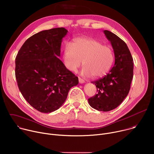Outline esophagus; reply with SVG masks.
<instances>
[{"instance_id": "esophagus-1", "label": "esophagus", "mask_w": 154, "mask_h": 154, "mask_svg": "<svg viewBox=\"0 0 154 154\" xmlns=\"http://www.w3.org/2000/svg\"><path fill=\"white\" fill-rule=\"evenodd\" d=\"M79 83H85V80H84L83 79H81L80 77H79Z\"/></svg>"}]
</instances>
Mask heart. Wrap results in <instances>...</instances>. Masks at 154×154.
Listing matches in <instances>:
<instances>
[{"instance_id":"heart-1","label":"heart","mask_w":154,"mask_h":154,"mask_svg":"<svg viewBox=\"0 0 154 154\" xmlns=\"http://www.w3.org/2000/svg\"><path fill=\"white\" fill-rule=\"evenodd\" d=\"M114 61L113 52L110 47L92 38H79L72 45L67 44L63 51L64 66L71 72H76L83 63L82 74L99 78L110 70Z\"/></svg>"}]
</instances>
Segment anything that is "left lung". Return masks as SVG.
Wrapping results in <instances>:
<instances>
[{
  "mask_svg": "<svg viewBox=\"0 0 154 154\" xmlns=\"http://www.w3.org/2000/svg\"><path fill=\"white\" fill-rule=\"evenodd\" d=\"M115 54V64L103 77L92 82L97 93L88 99L90 106L98 111L109 112L118 107L128 95L134 75V62L131 53L119 37L104 30Z\"/></svg>",
  "mask_w": 154,
  "mask_h": 154,
  "instance_id": "1",
  "label": "left lung"
}]
</instances>
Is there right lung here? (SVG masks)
Returning a JSON list of instances; mask_svg holds the SVG:
<instances>
[{
    "instance_id": "obj_1",
    "label": "right lung",
    "mask_w": 154,
    "mask_h": 154,
    "mask_svg": "<svg viewBox=\"0 0 154 154\" xmlns=\"http://www.w3.org/2000/svg\"><path fill=\"white\" fill-rule=\"evenodd\" d=\"M67 32L59 27L33 35L22 46L15 59L19 89L27 102L41 113L57 110L71 88L79 83L78 77L58 58Z\"/></svg>"
}]
</instances>
